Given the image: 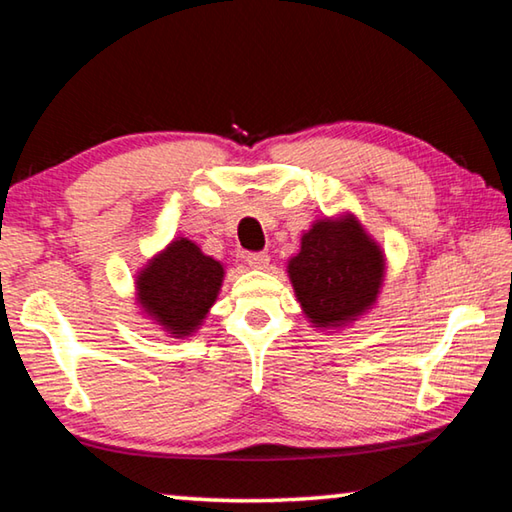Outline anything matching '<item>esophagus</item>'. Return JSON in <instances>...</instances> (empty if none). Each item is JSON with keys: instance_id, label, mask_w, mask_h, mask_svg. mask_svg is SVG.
<instances>
[{"instance_id": "34e87169", "label": "esophagus", "mask_w": 512, "mask_h": 512, "mask_svg": "<svg viewBox=\"0 0 512 512\" xmlns=\"http://www.w3.org/2000/svg\"><path fill=\"white\" fill-rule=\"evenodd\" d=\"M244 262L250 266V268H266L268 262H271V257H268L266 253H248L244 257Z\"/></svg>"}]
</instances>
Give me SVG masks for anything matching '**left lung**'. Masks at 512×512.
I'll list each match as a JSON object with an SVG mask.
<instances>
[{"label": "left lung", "mask_w": 512, "mask_h": 512, "mask_svg": "<svg viewBox=\"0 0 512 512\" xmlns=\"http://www.w3.org/2000/svg\"><path fill=\"white\" fill-rule=\"evenodd\" d=\"M287 273L302 314L318 329H343L377 302L386 257L350 212L311 223Z\"/></svg>", "instance_id": "obj_1"}]
</instances>
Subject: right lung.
<instances>
[{
	"label": "right lung",
	"instance_id": "1",
	"mask_svg": "<svg viewBox=\"0 0 512 512\" xmlns=\"http://www.w3.org/2000/svg\"><path fill=\"white\" fill-rule=\"evenodd\" d=\"M225 268L187 237L173 239L135 277L142 314L171 339L192 336L219 298Z\"/></svg>",
	"mask_w": 512,
	"mask_h": 512
}]
</instances>
